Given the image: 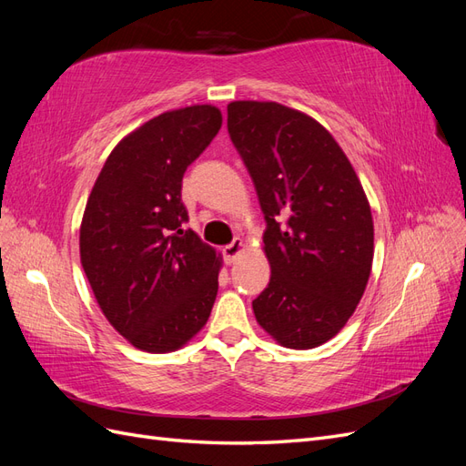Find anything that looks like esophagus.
Here are the masks:
<instances>
[{"label":"esophagus","instance_id":"esophagus-1","mask_svg":"<svg viewBox=\"0 0 466 466\" xmlns=\"http://www.w3.org/2000/svg\"><path fill=\"white\" fill-rule=\"evenodd\" d=\"M243 247H245V245H243L241 238H233V243L223 247V257H225V260H228L229 264L235 262V258H237L238 255H241Z\"/></svg>","mask_w":466,"mask_h":466}]
</instances>
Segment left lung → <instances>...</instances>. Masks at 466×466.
<instances>
[{"mask_svg": "<svg viewBox=\"0 0 466 466\" xmlns=\"http://www.w3.org/2000/svg\"><path fill=\"white\" fill-rule=\"evenodd\" d=\"M228 132L266 221L272 276L252 301L255 317L281 346L317 348L344 327L368 286L370 202L340 146L299 110L235 101Z\"/></svg>", "mask_w": 466, "mask_h": 466, "instance_id": "obj_1", "label": "left lung"}]
</instances>
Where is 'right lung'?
Returning a JSON list of instances; mask_svg holds the SVG:
<instances>
[{"label":"right lung","mask_w":466,"mask_h":466,"mask_svg":"<svg viewBox=\"0 0 466 466\" xmlns=\"http://www.w3.org/2000/svg\"><path fill=\"white\" fill-rule=\"evenodd\" d=\"M221 128L209 105L155 116L112 149L79 231L81 264L105 317L136 348L165 354L198 332L219 257L185 229L182 177Z\"/></svg>","instance_id":"obj_1"}]
</instances>
